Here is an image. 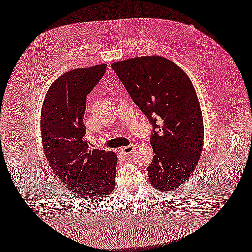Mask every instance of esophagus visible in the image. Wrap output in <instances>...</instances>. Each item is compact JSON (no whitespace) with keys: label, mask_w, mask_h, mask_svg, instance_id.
Instances as JSON below:
<instances>
[{"label":"esophagus","mask_w":252,"mask_h":252,"mask_svg":"<svg viewBox=\"0 0 252 252\" xmlns=\"http://www.w3.org/2000/svg\"><path fill=\"white\" fill-rule=\"evenodd\" d=\"M134 150H135V145L131 144V145L127 146V147L121 148V149H120V152H121V153L124 154V155H128L130 153H133Z\"/></svg>","instance_id":"obj_1"}]
</instances>
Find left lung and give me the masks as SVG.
<instances>
[{"mask_svg":"<svg viewBox=\"0 0 252 252\" xmlns=\"http://www.w3.org/2000/svg\"><path fill=\"white\" fill-rule=\"evenodd\" d=\"M153 126L151 185L175 191L190 177L202 153L203 120L191 80L175 63L142 56L111 64Z\"/></svg>","mask_w":252,"mask_h":252,"instance_id":"left-lung-1","label":"left lung"}]
</instances>
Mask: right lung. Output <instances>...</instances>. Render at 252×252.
<instances>
[{"mask_svg": "<svg viewBox=\"0 0 252 252\" xmlns=\"http://www.w3.org/2000/svg\"><path fill=\"white\" fill-rule=\"evenodd\" d=\"M105 63L71 70L46 94L40 129L46 158L67 189L88 200L103 199L115 189V153L90 149L83 123L87 96L105 74Z\"/></svg>", "mask_w": 252, "mask_h": 252, "instance_id": "right-lung-1", "label": "right lung"}]
</instances>
